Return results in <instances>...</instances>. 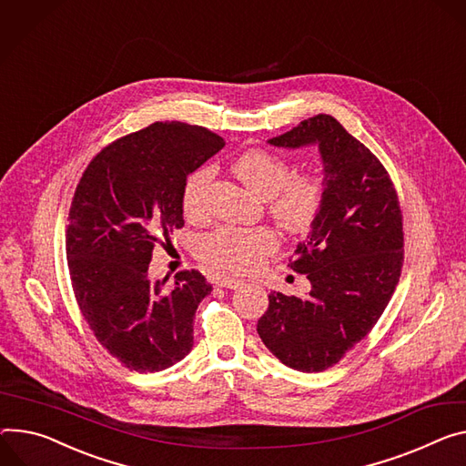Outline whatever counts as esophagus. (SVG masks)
Returning a JSON list of instances; mask_svg holds the SVG:
<instances>
[{
	"label": "esophagus",
	"mask_w": 466,
	"mask_h": 466,
	"mask_svg": "<svg viewBox=\"0 0 466 466\" xmlns=\"http://www.w3.org/2000/svg\"><path fill=\"white\" fill-rule=\"evenodd\" d=\"M218 286H221V288H239V286H243V282L236 280V279H221V280H218Z\"/></svg>",
	"instance_id": "34e87169"
}]
</instances>
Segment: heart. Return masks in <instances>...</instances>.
<instances>
[{"instance_id": "b5f03b06", "label": "heart", "mask_w": 466, "mask_h": 466, "mask_svg": "<svg viewBox=\"0 0 466 466\" xmlns=\"http://www.w3.org/2000/svg\"><path fill=\"white\" fill-rule=\"evenodd\" d=\"M236 177L268 202L273 219L291 234L310 230L323 204V184L316 177H293L289 163L275 154L252 148L236 157ZM214 168L200 167L191 173L182 189V209L189 219H198L206 211L208 187ZM279 247L269 228H219L198 239L197 255L211 269L241 275L257 268Z\"/></svg>"}]
</instances>
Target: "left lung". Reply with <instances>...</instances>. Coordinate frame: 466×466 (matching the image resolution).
Segmentation results:
<instances>
[{"mask_svg": "<svg viewBox=\"0 0 466 466\" xmlns=\"http://www.w3.org/2000/svg\"><path fill=\"white\" fill-rule=\"evenodd\" d=\"M318 145L323 204L289 268L310 280L307 298L269 293L257 330L288 368L323 371L340 360L385 312L403 266V218L380 163L330 115H316L268 141Z\"/></svg>", "mask_w": 466, "mask_h": 466, "instance_id": "obj_1", "label": "left lung"}]
</instances>
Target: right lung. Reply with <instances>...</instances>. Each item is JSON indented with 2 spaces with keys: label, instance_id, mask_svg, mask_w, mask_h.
Listing matches in <instances>:
<instances>
[{
  "label": "right lung",
  "instance_id": "1",
  "mask_svg": "<svg viewBox=\"0 0 466 466\" xmlns=\"http://www.w3.org/2000/svg\"><path fill=\"white\" fill-rule=\"evenodd\" d=\"M225 147L202 126L154 122L98 152L68 214L66 260L79 310L126 368L161 371L193 348V318L211 291L200 271L148 279L157 243L184 227L187 177Z\"/></svg>",
  "mask_w": 466,
  "mask_h": 466
}]
</instances>
